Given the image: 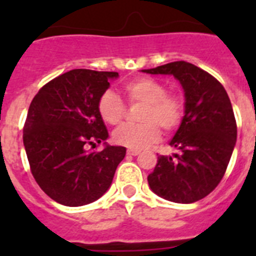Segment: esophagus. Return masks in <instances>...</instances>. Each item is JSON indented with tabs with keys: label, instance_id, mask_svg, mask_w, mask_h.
<instances>
[{
	"label": "esophagus",
	"instance_id": "34e87169",
	"mask_svg": "<svg viewBox=\"0 0 256 256\" xmlns=\"http://www.w3.org/2000/svg\"><path fill=\"white\" fill-rule=\"evenodd\" d=\"M126 154L130 156H137L140 154V151L138 150H130V148H128V150H126Z\"/></svg>",
	"mask_w": 256,
	"mask_h": 256
}]
</instances>
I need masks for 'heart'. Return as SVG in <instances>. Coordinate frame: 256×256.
Here are the masks:
<instances>
[{"mask_svg": "<svg viewBox=\"0 0 256 256\" xmlns=\"http://www.w3.org/2000/svg\"><path fill=\"white\" fill-rule=\"evenodd\" d=\"M130 102L144 104L141 120L144 124L126 126L114 133L115 144L130 150H142L160 137L162 126L165 132L176 130L183 116V102L176 94H166L168 90L162 82L148 76H140L123 87ZM101 119L110 126H118L123 120L126 105L112 90L104 92L97 102Z\"/></svg>", "mask_w": 256, "mask_h": 256, "instance_id": "1", "label": "heart"}]
</instances>
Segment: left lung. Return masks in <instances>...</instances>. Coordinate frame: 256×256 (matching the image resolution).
<instances>
[{
	"instance_id": "left-lung-1",
	"label": "left lung",
	"mask_w": 256,
	"mask_h": 256,
	"mask_svg": "<svg viewBox=\"0 0 256 256\" xmlns=\"http://www.w3.org/2000/svg\"><path fill=\"white\" fill-rule=\"evenodd\" d=\"M142 72L173 76L184 92V115L169 142L180 154L158 158L148 177V186L172 202L201 200L219 184L236 144L237 126L230 97L214 76L186 61Z\"/></svg>"
}]
</instances>
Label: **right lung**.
<instances>
[{
  "label": "right lung",
  "mask_w": 256,
  "mask_h": 256,
  "mask_svg": "<svg viewBox=\"0 0 256 256\" xmlns=\"http://www.w3.org/2000/svg\"><path fill=\"white\" fill-rule=\"evenodd\" d=\"M116 72L74 69L44 84L28 110L22 141L30 170L47 196L65 206L91 204L108 190L126 148L106 144L97 102ZM104 142L102 152L88 150Z\"/></svg>",
  "instance_id": "right-lung-1"
}]
</instances>
